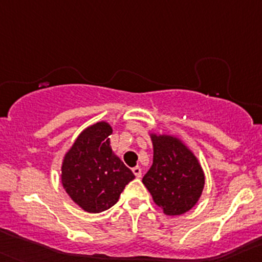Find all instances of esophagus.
<instances>
[{
	"label": "esophagus",
	"mask_w": 262,
	"mask_h": 262,
	"mask_svg": "<svg viewBox=\"0 0 262 262\" xmlns=\"http://www.w3.org/2000/svg\"><path fill=\"white\" fill-rule=\"evenodd\" d=\"M133 173L137 176V178H141V176H142V168L139 167V166H136V167L133 168Z\"/></svg>",
	"instance_id": "obj_1"
}]
</instances>
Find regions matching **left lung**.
Wrapping results in <instances>:
<instances>
[{"label":"left lung","mask_w":262,"mask_h":262,"mask_svg":"<svg viewBox=\"0 0 262 262\" xmlns=\"http://www.w3.org/2000/svg\"><path fill=\"white\" fill-rule=\"evenodd\" d=\"M153 162L142 182L166 215L189 212L203 194L205 175L189 146L173 134L149 132Z\"/></svg>","instance_id":"obj_1"}]
</instances>
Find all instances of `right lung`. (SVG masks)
<instances>
[{
  "instance_id": "obj_1",
  "label": "right lung",
  "mask_w": 262,
  "mask_h": 262,
  "mask_svg": "<svg viewBox=\"0 0 262 262\" xmlns=\"http://www.w3.org/2000/svg\"><path fill=\"white\" fill-rule=\"evenodd\" d=\"M107 121L91 124L67 149L60 166V182L82 210L101 213L119 200L124 187L136 176L115 155Z\"/></svg>"
}]
</instances>
